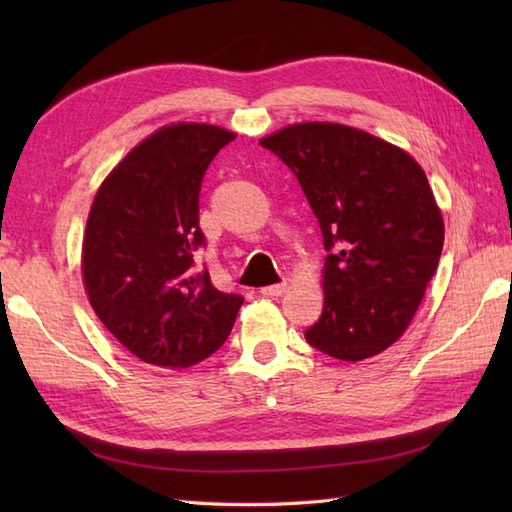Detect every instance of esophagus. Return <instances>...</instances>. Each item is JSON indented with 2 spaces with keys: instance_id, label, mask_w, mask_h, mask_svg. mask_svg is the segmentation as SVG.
Wrapping results in <instances>:
<instances>
[{
  "instance_id": "1",
  "label": "esophagus",
  "mask_w": 512,
  "mask_h": 512,
  "mask_svg": "<svg viewBox=\"0 0 512 512\" xmlns=\"http://www.w3.org/2000/svg\"><path fill=\"white\" fill-rule=\"evenodd\" d=\"M286 288H288V284H286V281H284V284H273V286H264L262 290H259V292H262V295L264 297H279V295H284V292H286Z\"/></svg>"
}]
</instances>
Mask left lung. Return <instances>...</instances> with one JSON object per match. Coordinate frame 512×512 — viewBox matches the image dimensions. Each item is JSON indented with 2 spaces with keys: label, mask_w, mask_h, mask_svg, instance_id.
Returning <instances> with one entry per match:
<instances>
[{
  "label": "left lung",
  "mask_w": 512,
  "mask_h": 512,
  "mask_svg": "<svg viewBox=\"0 0 512 512\" xmlns=\"http://www.w3.org/2000/svg\"><path fill=\"white\" fill-rule=\"evenodd\" d=\"M259 143L295 173L334 250L306 341L347 363L385 352L440 262L444 220L427 173L405 149L341 123H295Z\"/></svg>",
  "instance_id": "8db88e82"
}]
</instances>
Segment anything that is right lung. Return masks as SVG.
<instances>
[{
    "instance_id": "add662e5",
    "label": "right lung",
    "mask_w": 512,
    "mask_h": 512,
    "mask_svg": "<svg viewBox=\"0 0 512 512\" xmlns=\"http://www.w3.org/2000/svg\"><path fill=\"white\" fill-rule=\"evenodd\" d=\"M235 138L209 123L156 129L107 173L83 233L81 273L90 306L143 363L184 369L228 339L244 299L193 266L202 246L200 184Z\"/></svg>"
}]
</instances>
